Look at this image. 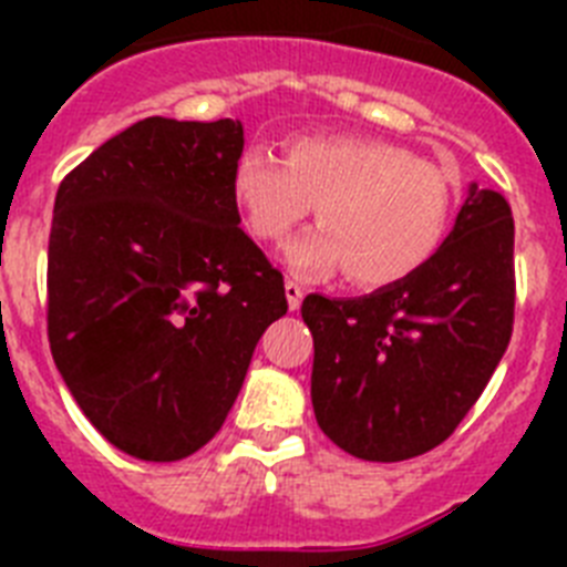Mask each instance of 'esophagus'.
Instances as JSON below:
<instances>
[{
    "label": "esophagus",
    "instance_id": "34e87169",
    "mask_svg": "<svg viewBox=\"0 0 567 567\" xmlns=\"http://www.w3.org/2000/svg\"><path fill=\"white\" fill-rule=\"evenodd\" d=\"M284 289H287V303H289V312H298L300 309V300H303V289L295 284V280H287L284 284Z\"/></svg>",
    "mask_w": 567,
    "mask_h": 567
}]
</instances>
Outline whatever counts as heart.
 <instances>
[{"mask_svg": "<svg viewBox=\"0 0 567 567\" xmlns=\"http://www.w3.org/2000/svg\"><path fill=\"white\" fill-rule=\"evenodd\" d=\"M233 198L249 233L269 244L318 207L323 224L284 252L289 272L323 280L346 269L363 289L417 275L437 252L452 215V187L437 164L352 135H300L287 158L249 144L235 158Z\"/></svg>", "mask_w": 567, "mask_h": 567, "instance_id": "obj_1", "label": "heart"}]
</instances>
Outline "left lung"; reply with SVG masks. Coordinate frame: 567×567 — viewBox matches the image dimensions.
Instances as JSON below:
<instances>
[{"label":"left lung","instance_id":"obj_1","mask_svg":"<svg viewBox=\"0 0 567 567\" xmlns=\"http://www.w3.org/2000/svg\"><path fill=\"white\" fill-rule=\"evenodd\" d=\"M312 405L334 445L369 463L432 452L477 403L514 329V218L468 184L449 238L403 284L307 295Z\"/></svg>","mask_w":567,"mask_h":567}]
</instances>
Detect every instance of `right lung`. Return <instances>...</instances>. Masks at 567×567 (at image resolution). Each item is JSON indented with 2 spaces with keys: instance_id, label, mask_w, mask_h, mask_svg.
<instances>
[{
  "instance_id": "right-lung-1",
  "label": "right lung",
  "mask_w": 567,
  "mask_h": 567,
  "mask_svg": "<svg viewBox=\"0 0 567 567\" xmlns=\"http://www.w3.org/2000/svg\"><path fill=\"white\" fill-rule=\"evenodd\" d=\"M244 124L150 115L59 184L48 338L64 385L118 452L175 463L215 437L284 275L238 227Z\"/></svg>"
}]
</instances>
